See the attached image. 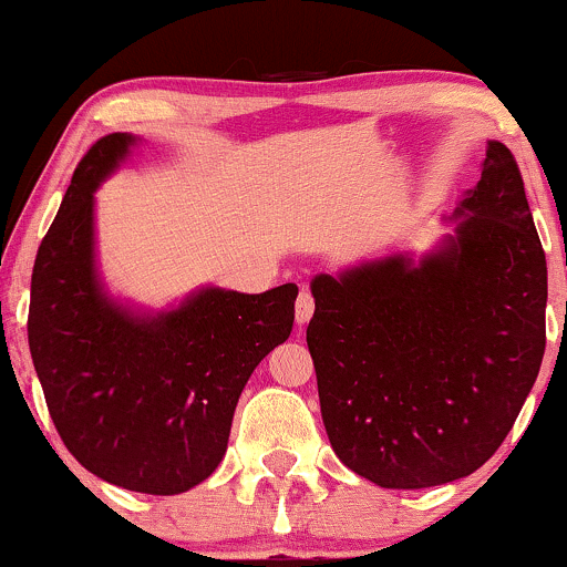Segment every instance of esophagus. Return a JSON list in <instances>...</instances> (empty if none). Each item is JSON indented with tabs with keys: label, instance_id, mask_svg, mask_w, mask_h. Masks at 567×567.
I'll list each match as a JSON object with an SVG mask.
<instances>
[{
	"label": "esophagus",
	"instance_id": "obj_1",
	"mask_svg": "<svg viewBox=\"0 0 567 567\" xmlns=\"http://www.w3.org/2000/svg\"><path fill=\"white\" fill-rule=\"evenodd\" d=\"M311 315H315V298H311L309 290H301V296L296 301V322L306 324L311 320Z\"/></svg>",
	"mask_w": 567,
	"mask_h": 567
}]
</instances>
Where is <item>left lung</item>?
I'll return each mask as SVG.
<instances>
[{
	"label": "left lung",
	"mask_w": 567,
	"mask_h": 567,
	"mask_svg": "<svg viewBox=\"0 0 567 567\" xmlns=\"http://www.w3.org/2000/svg\"><path fill=\"white\" fill-rule=\"evenodd\" d=\"M432 250L311 279L306 328L324 432L381 487L477 472L528 400L546 347V256L512 152L487 141L477 186Z\"/></svg>",
	"instance_id": "8db88e82"
}]
</instances>
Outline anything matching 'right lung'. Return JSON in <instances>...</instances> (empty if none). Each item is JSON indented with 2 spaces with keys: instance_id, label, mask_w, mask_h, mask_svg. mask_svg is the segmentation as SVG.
Returning <instances> with one entry per match:
<instances>
[{
  "instance_id": "1",
  "label": "right lung",
  "mask_w": 567,
  "mask_h": 567,
  "mask_svg": "<svg viewBox=\"0 0 567 567\" xmlns=\"http://www.w3.org/2000/svg\"><path fill=\"white\" fill-rule=\"evenodd\" d=\"M112 133L76 165L31 275L29 349L63 445L106 483L175 496L210 477L258 362L288 341L292 282L266 292L205 285L167 309L109 292L95 192L138 146Z\"/></svg>"
}]
</instances>
